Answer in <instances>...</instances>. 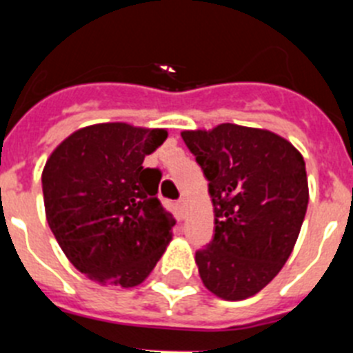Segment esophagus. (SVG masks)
Listing matches in <instances>:
<instances>
[{
    "mask_svg": "<svg viewBox=\"0 0 353 353\" xmlns=\"http://www.w3.org/2000/svg\"><path fill=\"white\" fill-rule=\"evenodd\" d=\"M176 205H179V210H180V214L183 215V210H185V201H183V199H179V201H176Z\"/></svg>",
    "mask_w": 353,
    "mask_h": 353,
    "instance_id": "obj_1",
    "label": "esophagus"
}]
</instances>
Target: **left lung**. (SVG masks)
I'll use <instances>...</instances> for the list:
<instances>
[{
	"label": "left lung",
	"instance_id": "obj_1",
	"mask_svg": "<svg viewBox=\"0 0 353 353\" xmlns=\"http://www.w3.org/2000/svg\"><path fill=\"white\" fill-rule=\"evenodd\" d=\"M182 139L208 180L215 233L196 251L203 285L242 301L269 285L297 242L310 201L305 162L292 143L261 129L223 123Z\"/></svg>",
	"mask_w": 353,
	"mask_h": 353
}]
</instances>
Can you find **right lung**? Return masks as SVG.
Returning a JSON list of instances; mask_svg holds the SVG:
<instances>
[{
  "mask_svg": "<svg viewBox=\"0 0 353 353\" xmlns=\"http://www.w3.org/2000/svg\"><path fill=\"white\" fill-rule=\"evenodd\" d=\"M166 138L164 129L99 123L68 136L46 162L49 228L79 272L130 288L154 270L176 221L157 198L162 173L143 161Z\"/></svg>",
  "mask_w": 353,
  "mask_h": 353,
  "instance_id": "right-lung-1",
  "label": "right lung"
}]
</instances>
